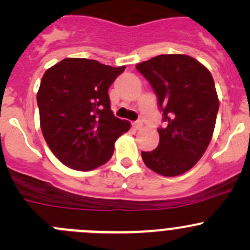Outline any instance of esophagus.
<instances>
[{
    "instance_id": "obj_1",
    "label": "esophagus",
    "mask_w": 250,
    "mask_h": 250,
    "mask_svg": "<svg viewBox=\"0 0 250 250\" xmlns=\"http://www.w3.org/2000/svg\"><path fill=\"white\" fill-rule=\"evenodd\" d=\"M132 125L134 129H140V128L143 127V122H141V121H135V122L132 123Z\"/></svg>"
}]
</instances>
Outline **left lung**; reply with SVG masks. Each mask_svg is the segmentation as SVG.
Returning <instances> with one entry per match:
<instances>
[{"label": "left lung", "mask_w": 250, "mask_h": 250, "mask_svg": "<svg viewBox=\"0 0 250 250\" xmlns=\"http://www.w3.org/2000/svg\"><path fill=\"white\" fill-rule=\"evenodd\" d=\"M157 97L163 127L152 151H141L153 172L175 176L202 157L215 127L219 100L208 69L188 55L162 54L137 65Z\"/></svg>", "instance_id": "8db88e82"}]
</instances>
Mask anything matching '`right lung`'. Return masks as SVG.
<instances>
[{"instance_id":"right-lung-1","label":"right lung","mask_w":250,"mask_h":250,"mask_svg":"<svg viewBox=\"0 0 250 250\" xmlns=\"http://www.w3.org/2000/svg\"><path fill=\"white\" fill-rule=\"evenodd\" d=\"M125 66L66 58L44 72L37 93L40 122L52 152L67 167L92 170L113 153L130 123L111 111L109 88Z\"/></svg>"}]
</instances>
